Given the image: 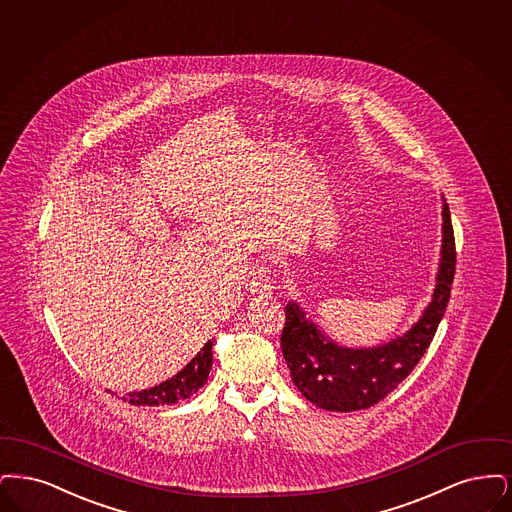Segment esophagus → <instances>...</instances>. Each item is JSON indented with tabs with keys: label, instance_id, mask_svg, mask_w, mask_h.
Listing matches in <instances>:
<instances>
[{
	"label": "esophagus",
	"instance_id": "34e87169",
	"mask_svg": "<svg viewBox=\"0 0 512 512\" xmlns=\"http://www.w3.org/2000/svg\"><path fill=\"white\" fill-rule=\"evenodd\" d=\"M250 290H252V292H258V294H267V292L273 290V279H271L269 267L262 266L258 269L256 277H254L252 283H250Z\"/></svg>",
	"mask_w": 512,
	"mask_h": 512
}]
</instances>
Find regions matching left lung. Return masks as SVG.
Here are the masks:
<instances>
[{
	"label": "left lung",
	"mask_w": 512,
	"mask_h": 512,
	"mask_svg": "<svg viewBox=\"0 0 512 512\" xmlns=\"http://www.w3.org/2000/svg\"><path fill=\"white\" fill-rule=\"evenodd\" d=\"M442 216L444 245L438 285L430 306L409 333L384 346L350 350L331 342L294 302L287 304L281 350L294 386L313 405L346 413L367 409L396 390L421 361L444 317L457 262L447 204Z\"/></svg>",
	"instance_id": "left-lung-1"
}]
</instances>
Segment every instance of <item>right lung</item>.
Returning <instances> with one entry per match:
<instances>
[{
	"mask_svg": "<svg viewBox=\"0 0 512 512\" xmlns=\"http://www.w3.org/2000/svg\"><path fill=\"white\" fill-rule=\"evenodd\" d=\"M212 346L214 342L208 340L200 350L199 356L193 357L191 363L185 369H181L176 377L160 382L155 388L132 392L122 400L130 401L132 405H172L191 398L208 380V373L212 367Z\"/></svg>",
	"mask_w": 512,
	"mask_h": 512,
	"instance_id": "obj_1",
	"label": "right lung"
}]
</instances>
